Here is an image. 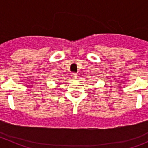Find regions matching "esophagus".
I'll return each instance as SVG.
<instances>
[{"label":"esophagus","mask_w":148,"mask_h":148,"mask_svg":"<svg viewBox=\"0 0 148 148\" xmlns=\"http://www.w3.org/2000/svg\"><path fill=\"white\" fill-rule=\"evenodd\" d=\"M72 78H73V80H76L77 79V74L76 73H73V74H72Z\"/></svg>","instance_id":"1"}]
</instances>
